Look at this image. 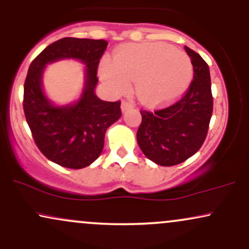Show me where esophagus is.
I'll use <instances>...</instances> for the list:
<instances>
[{
  "instance_id": "esophagus-1",
  "label": "esophagus",
  "mask_w": 249,
  "mask_h": 249,
  "mask_svg": "<svg viewBox=\"0 0 249 249\" xmlns=\"http://www.w3.org/2000/svg\"><path fill=\"white\" fill-rule=\"evenodd\" d=\"M132 107H133V105L130 104V103H128V102H125V101L122 102L121 108H122V112H123V113L126 112L127 110H130V108H132Z\"/></svg>"
}]
</instances>
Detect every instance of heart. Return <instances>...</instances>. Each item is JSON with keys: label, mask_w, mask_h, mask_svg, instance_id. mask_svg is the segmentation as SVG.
<instances>
[{"label": "heart", "mask_w": 249, "mask_h": 249, "mask_svg": "<svg viewBox=\"0 0 249 249\" xmlns=\"http://www.w3.org/2000/svg\"><path fill=\"white\" fill-rule=\"evenodd\" d=\"M99 77L112 93L119 95L136 81L139 101L148 107L176 102L190 88L193 65L184 51L165 43L124 45L111 59H103Z\"/></svg>", "instance_id": "b5f03b06"}]
</instances>
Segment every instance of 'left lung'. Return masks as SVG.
I'll return each mask as SVG.
<instances>
[{
    "label": "left lung",
    "instance_id": "left-lung-1",
    "mask_svg": "<svg viewBox=\"0 0 249 249\" xmlns=\"http://www.w3.org/2000/svg\"><path fill=\"white\" fill-rule=\"evenodd\" d=\"M193 65L186 95L162 110L141 111L137 142L142 153L160 166H173L192 157L206 139L213 111L211 75L199 53L185 47Z\"/></svg>",
    "mask_w": 249,
    "mask_h": 249
}]
</instances>
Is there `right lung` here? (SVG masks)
<instances>
[{
    "label": "right lung",
    "instance_id": "obj_1",
    "mask_svg": "<svg viewBox=\"0 0 249 249\" xmlns=\"http://www.w3.org/2000/svg\"><path fill=\"white\" fill-rule=\"evenodd\" d=\"M107 47L104 39L65 37L48 45L31 62L24 83L23 108L34 141L49 160L67 168L87 167L101 156L105 132L121 118V102L97 97V68ZM76 59L86 65L85 84L77 101L55 105L42 88L48 64Z\"/></svg>",
    "mask_w": 249,
    "mask_h": 249
}]
</instances>
